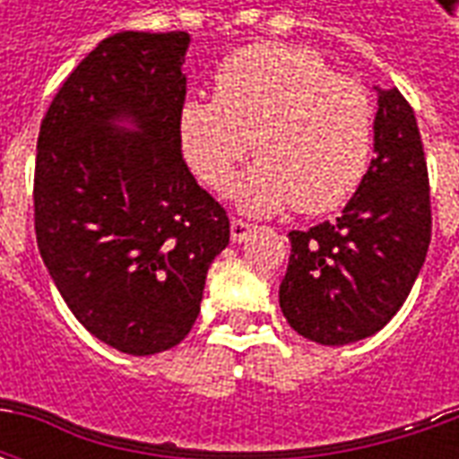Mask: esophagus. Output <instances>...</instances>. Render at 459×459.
<instances>
[{"mask_svg":"<svg viewBox=\"0 0 459 459\" xmlns=\"http://www.w3.org/2000/svg\"><path fill=\"white\" fill-rule=\"evenodd\" d=\"M253 230H255L253 223H246V221H240V219L230 221V238L236 240V243H243Z\"/></svg>","mask_w":459,"mask_h":459,"instance_id":"esophagus-1","label":"esophagus"}]
</instances>
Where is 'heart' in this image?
Instances as JSON below:
<instances>
[{"mask_svg":"<svg viewBox=\"0 0 459 459\" xmlns=\"http://www.w3.org/2000/svg\"><path fill=\"white\" fill-rule=\"evenodd\" d=\"M216 98H186L177 132L184 160L213 191H226L253 150L260 157L236 184L255 216L295 206L327 213L354 196L374 152V105L354 78L332 74L312 48L260 41L226 56Z\"/></svg>","mask_w":459,"mask_h":459,"instance_id":"1","label":"heart"}]
</instances>
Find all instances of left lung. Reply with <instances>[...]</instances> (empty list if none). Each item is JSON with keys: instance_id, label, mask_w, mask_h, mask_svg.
<instances>
[{"instance_id": "left-lung-1", "label": "left lung", "mask_w": 459, "mask_h": 459, "mask_svg": "<svg viewBox=\"0 0 459 459\" xmlns=\"http://www.w3.org/2000/svg\"><path fill=\"white\" fill-rule=\"evenodd\" d=\"M378 93L374 152L337 221L290 230L280 309L317 344L342 346L384 329L413 288L430 246V186L413 108L398 88Z\"/></svg>"}]
</instances>
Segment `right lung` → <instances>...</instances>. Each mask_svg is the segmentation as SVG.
Here are the masks:
<instances>
[{
	"instance_id": "right-lung-1",
	"label": "right lung",
	"mask_w": 459,
	"mask_h": 459,
	"mask_svg": "<svg viewBox=\"0 0 459 459\" xmlns=\"http://www.w3.org/2000/svg\"><path fill=\"white\" fill-rule=\"evenodd\" d=\"M189 41L186 31L103 39L39 132L41 258L75 319L122 354H160L189 334L209 265L230 238L223 206L181 157Z\"/></svg>"
}]
</instances>
